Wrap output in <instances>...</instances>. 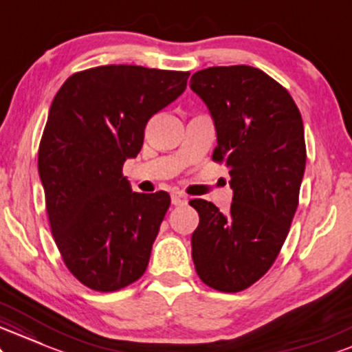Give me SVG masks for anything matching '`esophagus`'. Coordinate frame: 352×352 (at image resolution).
<instances>
[{
  "label": "esophagus",
  "mask_w": 352,
  "mask_h": 352,
  "mask_svg": "<svg viewBox=\"0 0 352 352\" xmlns=\"http://www.w3.org/2000/svg\"><path fill=\"white\" fill-rule=\"evenodd\" d=\"M171 202L175 206H183V204H186V202H188V196H186V194H183V192H179V191H173L171 192Z\"/></svg>",
  "instance_id": "obj_1"
}]
</instances>
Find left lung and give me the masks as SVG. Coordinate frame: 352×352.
<instances>
[{
  "mask_svg": "<svg viewBox=\"0 0 352 352\" xmlns=\"http://www.w3.org/2000/svg\"><path fill=\"white\" fill-rule=\"evenodd\" d=\"M191 89L208 105L217 133L212 160L229 168L232 204L222 214L192 199L197 275L214 290L235 293L274 265L298 208L307 164L300 110L278 82L250 65L202 69Z\"/></svg>",
  "mask_w": 352,
  "mask_h": 352,
  "instance_id": "obj_1",
  "label": "left lung"
}]
</instances>
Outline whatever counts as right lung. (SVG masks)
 <instances>
[{
	"instance_id": "add662e5",
	"label": "right lung",
	"mask_w": 352,
	"mask_h": 352,
	"mask_svg": "<svg viewBox=\"0 0 352 352\" xmlns=\"http://www.w3.org/2000/svg\"><path fill=\"white\" fill-rule=\"evenodd\" d=\"M189 72L100 65L74 74L54 97L37 155L49 224L65 267L95 292H117L146 270L171 204L133 192L123 163L144 126L184 92Z\"/></svg>"
}]
</instances>
